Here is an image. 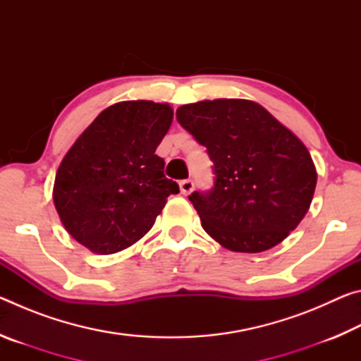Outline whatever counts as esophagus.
I'll return each instance as SVG.
<instances>
[{
  "label": "esophagus",
  "instance_id": "34e87169",
  "mask_svg": "<svg viewBox=\"0 0 361 361\" xmlns=\"http://www.w3.org/2000/svg\"><path fill=\"white\" fill-rule=\"evenodd\" d=\"M180 191L183 195H188L194 191V181L192 180H181L180 181Z\"/></svg>",
  "mask_w": 361,
  "mask_h": 361
}]
</instances>
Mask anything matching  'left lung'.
I'll return each instance as SVG.
<instances>
[{"instance_id":"8db88e82","label":"left lung","mask_w":361,"mask_h":361,"mask_svg":"<svg viewBox=\"0 0 361 361\" xmlns=\"http://www.w3.org/2000/svg\"><path fill=\"white\" fill-rule=\"evenodd\" d=\"M176 119L213 162V188L189 195L207 234L242 253L286 239L307 213L317 185L301 140L250 100L189 103L176 109Z\"/></svg>"}]
</instances>
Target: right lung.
Returning a JSON list of instances; mask_svg holds the SVG:
<instances>
[{
	"label": "right lung",
	"instance_id": "add662e5",
	"mask_svg": "<svg viewBox=\"0 0 361 361\" xmlns=\"http://www.w3.org/2000/svg\"><path fill=\"white\" fill-rule=\"evenodd\" d=\"M167 103L121 102L97 116L66 152L54 183V205L73 239L111 255L148 232L178 194L156 148L170 129Z\"/></svg>",
	"mask_w": 361,
	"mask_h": 361
}]
</instances>
